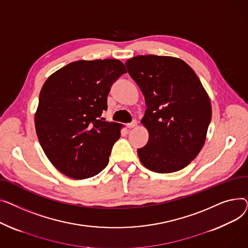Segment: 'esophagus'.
Returning <instances> with one entry per match:
<instances>
[{
  "instance_id": "34e87169",
  "label": "esophagus",
  "mask_w": 248,
  "mask_h": 248,
  "mask_svg": "<svg viewBox=\"0 0 248 248\" xmlns=\"http://www.w3.org/2000/svg\"><path fill=\"white\" fill-rule=\"evenodd\" d=\"M137 126V121H133V122H131V123H129V124H127V127L128 128H134V127H136Z\"/></svg>"
}]
</instances>
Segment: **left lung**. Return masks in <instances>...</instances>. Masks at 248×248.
<instances>
[{
	"instance_id": "8db88e82",
	"label": "left lung",
	"mask_w": 248,
	"mask_h": 248,
	"mask_svg": "<svg viewBox=\"0 0 248 248\" xmlns=\"http://www.w3.org/2000/svg\"><path fill=\"white\" fill-rule=\"evenodd\" d=\"M126 67L147 107L141 123L149 140L137 151L141 163L157 173L183 169L206 140L212 113L206 90L179 58L139 55L127 60Z\"/></svg>"
}]
</instances>
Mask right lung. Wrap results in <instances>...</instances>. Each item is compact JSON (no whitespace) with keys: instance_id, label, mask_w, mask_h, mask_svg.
I'll list each match as a JSON object with an SVG mask.
<instances>
[{"instance_id":"obj_1","label":"right lung","mask_w":248,"mask_h":248,"mask_svg":"<svg viewBox=\"0 0 248 248\" xmlns=\"http://www.w3.org/2000/svg\"><path fill=\"white\" fill-rule=\"evenodd\" d=\"M127 70L116 59L79 60L44 83L35 113L36 133L50 162L73 179L103 170L121 124L102 121L111 85Z\"/></svg>"}]
</instances>
